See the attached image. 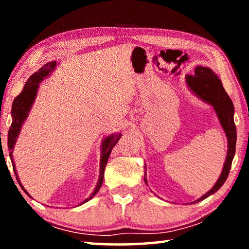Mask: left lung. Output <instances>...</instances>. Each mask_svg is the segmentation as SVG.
<instances>
[{
  "instance_id": "1",
  "label": "left lung",
  "mask_w": 249,
  "mask_h": 249,
  "mask_svg": "<svg viewBox=\"0 0 249 249\" xmlns=\"http://www.w3.org/2000/svg\"><path fill=\"white\" fill-rule=\"evenodd\" d=\"M185 83L193 94L201 101H203L206 104L211 105L213 107L214 112L216 113L218 122L222 126L223 130L227 138V154L226 159L223 166V170L220 175V178L217 179L216 183L213 185V188L208 191L205 195L202 196L200 199L191 202V204L197 203L206 197L212 196L220 189L229 177L231 161L235 156L236 148V126L234 123V105L230 96L227 95L226 91L223 88L220 78L212 69L208 67L197 66L196 67L195 75L187 74L185 75ZM146 169V165H145ZM145 183H147L146 171L144 177Z\"/></svg>"
}]
</instances>
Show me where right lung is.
I'll return each mask as SVG.
<instances>
[{
    "label": "right lung",
    "instance_id": "obj_1",
    "mask_svg": "<svg viewBox=\"0 0 249 249\" xmlns=\"http://www.w3.org/2000/svg\"><path fill=\"white\" fill-rule=\"evenodd\" d=\"M57 66H58L57 61H50L41 67V68L38 71H36L35 73H33L31 77L28 78L26 83H25L23 91L20 92V94L18 96V98H15V100L13 101V104H12V120L13 121H12V125L10 129H8L7 147H8V150H10V158L12 161V166H13L16 180H18V182L20 185V188H22V190L26 193L29 197H32L31 195H29V193L26 191V189L23 187V184L18 178V170H16V166L13 159V150L16 144V141H18V138L19 136L20 128H22L24 122L26 121V119L28 117L29 112H31V109L33 107V104L36 100V96H37V93H38V89H39V83L43 81L44 79L48 78L49 75L53 73V71L56 70ZM121 136H122V133H113L105 137L102 141V144H101L100 175H99L98 183H96L94 190L92 191L90 196L87 197L83 202H81L80 205L86 203L88 201H90L92 197L99 192L101 185L103 183L104 169L107 163L108 157L109 155H111L113 147H114L116 145V142L120 141Z\"/></svg>",
    "mask_w": 249,
    "mask_h": 249
}]
</instances>
